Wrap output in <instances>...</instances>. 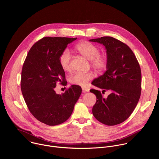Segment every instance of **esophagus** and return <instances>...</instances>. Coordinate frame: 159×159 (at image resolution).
<instances>
[{"label":"esophagus","mask_w":159,"mask_h":159,"mask_svg":"<svg viewBox=\"0 0 159 159\" xmlns=\"http://www.w3.org/2000/svg\"><path fill=\"white\" fill-rule=\"evenodd\" d=\"M82 92L84 93H87V92H89V89L88 88H87V87H82Z\"/></svg>","instance_id":"obj_1"}]
</instances>
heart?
Segmentation results:
<instances>
[{"label": "heart", "instance_id": "obj_1", "mask_svg": "<svg viewBox=\"0 0 159 159\" xmlns=\"http://www.w3.org/2000/svg\"><path fill=\"white\" fill-rule=\"evenodd\" d=\"M75 50L90 60L92 67L96 72H101L106 69L107 58L105 55L99 54L100 49L96 45L88 41H83L76 44ZM71 59V54L69 50H65L61 52L58 62L63 70L68 72L70 70ZM93 78V74L91 72H78L69 77V82L73 85L85 86Z\"/></svg>", "mask_w": 159, "mask_h": 159}]
</instances>
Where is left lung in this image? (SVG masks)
I'll return each mask as SVG.
<instances>
[{
	"label": "left lung",
	"instance_id": "obj_1",
	"mask_svg": "<svg viewBox=\"0 0 159 159\" xmlns=\"http://www.w3.org/2000/svg\"><path fill=\"white\" fill-rule=\"evenodd\" d=\"M106 47L108 60L107 70L95 79L92 84L111 93L106 99L100 90L90 89L96 96L93 107L94 116L101 123L113 126L120 124L131 115L137 106L142 90V74L139 63L125 43L110 36L90 39Z\"/></svg>",
	"mask_w": 159,
	"mask_h": 159
}]
</instances>
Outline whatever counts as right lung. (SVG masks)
Returning <instances> with one entry per match:
<instances>
[{
	"label": "right lung",
	"mask_w": 159,
	"mask_h": 159,
	"mask_svg": "<svg viewBox=\"0 0 159 159\" xmlns=\"http://www.w3.org/2000/svg\"><path fill=\"white\" fill-rule=\"evenodd\" d=\"M77 38L44 37L30 50L22 66L20 89L25 102L33 116L49 126L63 123L70 118L82 89L72 85L62 94H57V84H66L58 58L67 45Z\"/></svg>",
	"instance_id": "right-lung-1"
}]
</instances>
